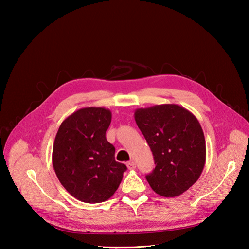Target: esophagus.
Segmentation results:
<instances>
[{
  "label": "esophagus",
  "mask_w": 249,
  "mask_h": 249,
  "mask_svg": "<svg viewBox=\"0 0 249 249\" xmlns=\"http://www.w3.org/2000/svg\"><path fill=\"white\" fill-rule=\"evenodd\" d=\"M126 166H127V168L129 169V170H133V169L136 168V163L133 160H130L128 162H126Z\"/></svg>",
  "instance_id": "esophagus-1"
}]
</instances>
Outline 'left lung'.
<instances>
[{
    "instance_id": "1",
    "label": "left lung",
    "mask_w": 249,
    "mask_h": 249,
    "mask_svg": "<svg viewBox=\"0 0 249 249\" xmlns=\"http://www.w3.org/2000/svg\"><path fill=\"white\" fill-rule=\"evenodd\" d=\"M135 121L154 156L155 169L145 177L152 189L162 197L186 192L205 165V139L197 118L182 106L165 104L137 109Z\"/></svg>"
}]
</instances>
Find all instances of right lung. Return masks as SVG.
Returning <instances> with one entry per match:
<instances>
[{
	"instance_id": "right-lung-1",
	"label": "right lung",
	"mask_w": 249,
	"mask_h": 249,
	"mask_svg": "<svg viewBox=\"0 0 249 249\" xmlns=\"http://www.w3.org/2000/svg\"><path fill=\"white\" fill-rule=\"evenodd\" d=\"M111 111L103 107L79 109L57 130L52 165L61 184L86 203L107 201L119 188L124 163L115 161L114 146L106 139Z\"/></svg>"
}]
</instances>
